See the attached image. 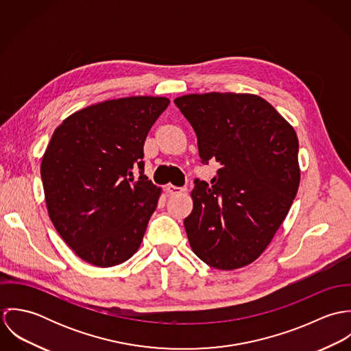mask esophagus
Wrapping results in <instances>:
<instances>
[{"label": "esophagus", "instance_id": "34e87169", "mask_svg": "<svg viewBox=\"0 0 351 351\" xmlns=\"http://www.w3.org/2000/svg\"><path fill=\"white\" fill-rule=\"evenodd\" d=\"M185 191H186V188H181V186H176V185H166V192L169 195H178Z\"/></svg>", "mask_w": 351, "mask_h": 351}]
</instances>
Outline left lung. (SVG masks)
Instances as JSON below:
<instances>
[{
	"label": "left lung",
	"mask_w": 351,
	"mask_h": 351,
	"mask_svg": "<svg viewBox=\"0 0 351 351\" xmlns=\"http://www.w3.org/2000/svg\"><path fill=\"white\" fill-rule=\"evenodd\" d=\"M193 127L201 162L219 163L210 186L195 180L184 220L202 262L234 270L254 262L287 217L300 184L293 127L259 96L186 95L174 100Z\"/></svg>",
	"instance_id": "left-lung-1"
}]
</instances>
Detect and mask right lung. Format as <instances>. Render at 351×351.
Masks as SVG:
<instances>
[{"label":"right lung","instance_id":"add662e5","mask_svg":"<svg viewBox=\"0 0 351 351\" xmlns=\"http://www.w3.org/2000/svg\"><path fill=\"white\" fill-rule=\"evenodd\" d=\"M169 104L149 96L104 101L73 113L52 134L40 166L51 221L93 266L123 263L141 247L160 196L143 174V146Z\"/></svg>","mask_w":351,"mask_h":351}]
</instances>
